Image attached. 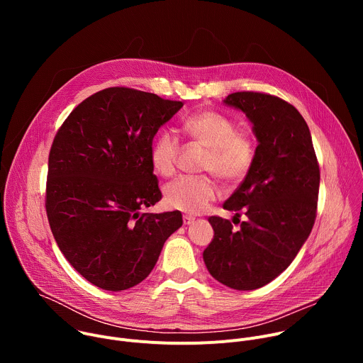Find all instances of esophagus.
I'll use <instances>...</instances> for the list:
<instances>
[{
    "label": "esophagus",
    "instance_id": "obj_1",
    "mask_svg": "<svg viewBox=\"0 0 363 363\" xmlns=\"http://www.w3.org/2000/svg\"><path fill=\"white\" fill-rule=\"evenodd\" d=\"M182 220H184V225H189V224H192L195 221V218L191 217V216H184Z\"/></svg>",
    "mask_w": 363,
    "mask_h": 363
}]
</instances>
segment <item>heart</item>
I'll return each instance as SVG.
<instances>
[{
	"instance_id": "obj_1",
	"label": "heart",
	"mask_w": 363,
	"mask_h": 363,
	"mask_svg": "<svg viewBox=\"0 0 363 363\" xmlns=\"http://www.w3.org/2000/svg\"><path fill=\"white\" fill-rule=\"evenodd\" d=\"M179 130L192 142L208 149L203 160V171L216 174L227 184L241 182L252 168L255 146L247 132L237 130L235 122L217 111L205 109L185 116ZM179 146L177 138L165 130L157 136L150 147L152 165L160 175L175 172ZM220 196V186L211 178L179 177L164 191L168 208L188 214H199Z\"/></svg>"
}]
</instances>
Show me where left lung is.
<instances>
[{"label":"left lung","mask_w":363,"mask_h":363,"mask_svg":"<svg viewBox=\"0 0 363 363\" xmlns=\"http://www.w3.org/2000/svg\"><path fill=\"white\" fill-rule=\"evenodd\" d=\"M224 103L245 113L258 145L252 168L223 205L247 220L235 230L210 217L214 238L202 257L224 286L254 290L290 266L312 231L320 169L308 126L290 103L260 91L231 93Z\"/></svg>","instance_id":"1"}]
</instances>
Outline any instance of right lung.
I'll use <instances>...</instances> for the list:
<instances>
[{
	"label": "right lung",
	"mask_w": 363,
	"mask_h": 363,
	"mask_svg": "<svg viewBox=\"0 0 363 363\" xmlns=\"http://www.w3.org/2000/svg\"><path fill=\"white\" fill-rule=\"evenodd\" d=\"M182 101L129 87L100 90L67 116L48 155L45 211L66 260L91 284L130 289L157 264L179 211L140 208L161 198L153 136Z\"/></svg>",
	"instance_id": "add662e5"
}]
</instances>
